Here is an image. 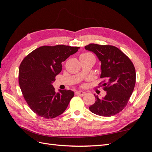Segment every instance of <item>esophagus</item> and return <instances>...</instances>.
Segmentation results:
<instances>
[{"instance_id": "34e87169", "label": "esophagus", "mask_w": 152, "mask_h": 152, "mask_svg": "<svg viewBox=\"0 0 152 152\" xmlns=\"http://www.w3.org/2000/svg\"><path fill=\"white\" fill-rule=\"evenodd\" d=\"M75 94L77 95H79V96H84L86 94V93L82 91H77L75 92Z\"/></svg>"}]
</instances>
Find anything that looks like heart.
Instances as JSON below:
<instances>
[{
  "label": "heart",
  "instance_id": "b5f03b06",
  "mask_svg": "<svg viewBox=\"0 0 152 152\" xmlns=\"http://www.w3.org/2000/svg\"><path fill=\"white\" fill-rule=\"evenodd\" d=\"M89 55H91V54H89V53H84V54H81L80 56H89Z\"/></svg>",
  "mask_w": 152,
  "mask_h": 152
}]
</instances>
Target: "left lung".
Here are the masks:
<instances>
[{
	"label": "left lung",
	"instance_id": "1",
	"mask_svg": "<svg viewBox=\"0 0 152 152\" xmlns=\"http://www.w3.org/2000/svg\"><path fill=\"white\" fill-rule=\"evenodd\" d=\"M86 50L93 52L101 61V79L107 95L89 107L90 111L102 117H111L126 107L136 83V70L131 59L118 48L110 45L89 44Z\"/></svg>",
	"mask_w": 152,
	"mask_h": 152
}]
</instances>
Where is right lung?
<instances>
[{"mask_svg":"<svg viewBox=\"0 0 152 152\" xmlns=\"http://www.w3.org/2000/svg\"><path fill=\"white\" fill-rule=\"evenodd\" d=\"M79 47L44 45L28 54L19 68V84L29 107L37 115L53 118L65 111L74 93L59 90L52 83L62 70L61 63L78 51Z\"/></svg>","mask_w":152,"mask_h":152,"instance_id":"1","label":"right lung"}]
</instances>
